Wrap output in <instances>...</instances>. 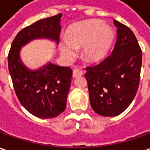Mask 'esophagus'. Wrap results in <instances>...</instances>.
Returning a JSON list of instances; mask_svg holds the SVG:
<instances>
[{"label":"esophagus","mask_w":150,"mask_h":150,"mask_svg":"<svg viewBox=\"0 0 150 150\" xmlns=\"http://www.w3.org/2000/svg\"><path fill=\"white\" fill-rule=\"evenodd\" d=\"M81 75H83V71L80 69L76 68L73 71V77L74 78H77V77H79Z\"/></svg>","instance_id":"esophagus-1"}]
</instances>
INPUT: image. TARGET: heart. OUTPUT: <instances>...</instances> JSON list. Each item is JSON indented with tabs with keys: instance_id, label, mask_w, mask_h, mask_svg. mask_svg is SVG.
Segmentation results:
<instances>
[{
	"instance_id": "b5f03b06",
	"label": "heart",
	"mask_w": 150,
	"mask_h": 150,
	"mask_svg": "<svg viewBox=\"0 0 150 150\" xmlns=\"http://www.w3.org/2000/svg\"><path fill=\"white\" fill-rule=\"evenodd\" d=\"M115 37L110 25L100 20H88L71 25L67 30V39L60 42L63 55L73 59L76 48L83 46L82 54L89 62L100 61L107 54Z\"/></svg>"
}]
</instances>
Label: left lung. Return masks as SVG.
Masks as SVG:
<instances>
[{
    "instance_id": "8db88e82",
    "label": "left lung",
    "mask_w": 150,
    "mask_h": 150,
    "mask_svg": "<svg viewBox=\"0 0 150 150\" xmlns=\"http://www.w3.org/2000/svg\"><path fill=\"white\" fill-rule=\"evenodd\" d=\"M113 21L117 28L114 50L100 63L88 67L85 73L91 108L104 116H118L132 103L142 63V50L132 31Z\"/></svg>"
}]
</instances>
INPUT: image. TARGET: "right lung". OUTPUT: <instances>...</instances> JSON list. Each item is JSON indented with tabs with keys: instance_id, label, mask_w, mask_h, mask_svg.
<instances>
[{
	"instance_id": "add662e5",
	"label": "right lung",
	"mask_w": 150,
	"mask_h": 150,
	"mask_svg": "<svg viewBox=\"0 0 150 150\" xmlns=\"http://www.w3.org/2000/svg\"><path fill=\"white\" fill-rule=\"evenodd\" d=\"M62 13L44 18L22 29L15 37L8 55V71L21 105L34 116L48 119L65 110L72 70L48 62L30 70L20 58L21 48L38 38L53 40L59 44Z\"/></svg>"
}]
</instances>
